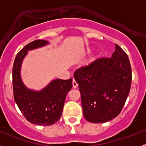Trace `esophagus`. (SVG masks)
<instances>
[{"instance_id": "34e87169", "label": "esophagus", "mask_w": 146, "mask_h": 146, "mask_svg": "<svg viewBox=\"0 0 146 146\" xmlns=\"http://www.w3.org/2000/svg\"><path fill=\"white\" fill-rule=\"evenodd\" d=\"M72 86H73V88H76L77 87V86H78L77 82H76V81L74 80V79H73V81H72Z\"/></svg>"}]
</instances>
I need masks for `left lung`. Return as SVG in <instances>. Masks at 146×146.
Here are the masks:
<instances>
[{"label":"left lung","instance_id":"obj_1","mask_svg":"<svg viewBox=\"0 0 146 146\" xmlns=\"http://www.w3.org/2000/svg\"><path fill=\"white\" fill-rule=\"evenodd\" d=\"M115 46L111 58L97 59L74 73L80 91L83 115L91 123H104L118 116L129 94V59L118 45Z\"/></svg>","mask_w":146,"mask_h":146}]
</instances>
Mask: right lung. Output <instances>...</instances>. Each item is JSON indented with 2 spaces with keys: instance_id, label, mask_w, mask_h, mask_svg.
I'll return each mask as SVG.
<instances>
[{
  "instance_id": "add662e5",
  "label": "right lung",
  "mask_w": 146,
  "mask_h": 146,
  "mask_svg": "<svg viewBox=\"0 0 146 146\" xmlns=\"http://www.w3.org/2000/svg\"><path fill=\"white\" fill-rule=\"evenodd\" d=\"M47 44L46 40H36L27 44L17 55L12 70L15 102L29 122L42 126L52 125L60 119L67 93L72 88V78L52 80L40 91L28 88L23 83L21 67L28 52Z\"/></svg>"
}]
</instances>
